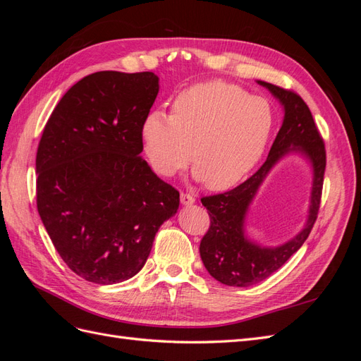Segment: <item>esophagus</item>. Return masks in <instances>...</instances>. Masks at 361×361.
<instances>
[{
  "label": "esophagus",
  "mask_w": 361,
  "mask_h": 361,
  "mask_svg": "<svg viewBox=\"0 0 361 361\" xmlns=\"http://www.w3.org/2000/svg\"><path fill=\"white\" fill-rule=\"evenodd\" d=\"M194 202H195V199L192 197V195L185 194V192L180 194V203H182L183 206H190V204H192Z\"/></svg>",
  "instance_id": "1"
}]
</instances>
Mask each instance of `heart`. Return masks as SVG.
Here are the masks:
<instances>
[{"instance_id":"b5f03b06","label":"heart","mask_w":361,"mask_h":361,"mask_svg":"<svg viewBox=\"0 0 361 361\" xmlns=\"http://www.w3.org/2000/svg\"><path fill=\"white\" fill-rule=\"evenodd\" d=\"M274 125L271 104L224 81L190 85L173 116L149 113L141 125L150 166L170 178L191 161L194 178L212 191L233 188L255 169Z\"/></svg>"}]
</instances>
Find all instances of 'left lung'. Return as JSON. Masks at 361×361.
I'll list each match as a JSON object with an SVG mask.
<instances>
[{
  "mask_svg": "<svg viewBox=\"0 0 361 361\" xmlns=\"http://www.w3.org/2000/svg\"><path fill=\"white\" fill-rule=\"evenodd\" d=\"M257 84L268 89L285 111L268 158L253 176L236 188L202 199V204L211 218L209 231L200 243L203 265L215 280L236 288L253 286L264 281L301 248L318 216L325 171L324 140L309 106L290 90L265 81H257ZM289 153H300L311 162L312 190L308 218L302 231L289 242L276 247H265L246 236V214L269 171Z\"/></svg>",
  "mask_w": 361,
  "mask_h": 361,
  "instance_id": "8db88e82",
  "label": "left lung"
}]
</instances>
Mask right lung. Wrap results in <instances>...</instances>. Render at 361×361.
I'll use <instances>...</instances> for the list:
<instances>
[{
	"label": "right lung",
	"instance_id": "right-lung-1",
	"mask_svg": "<svg viewBox=\"0 0 361 361\" xmlns=\"http://www.w3.org/2000/svg\"><path fill=\"white\" fill-rule=\"evenodd\" d=\"M159 92L152 72L102 71L54 108L36 157L40 220L75 274L122 283L145 267L179 192L141 158V125Z\"/></svg>",
	"mask_w": 361,
	"mask_h": 361
}]
</instances>
